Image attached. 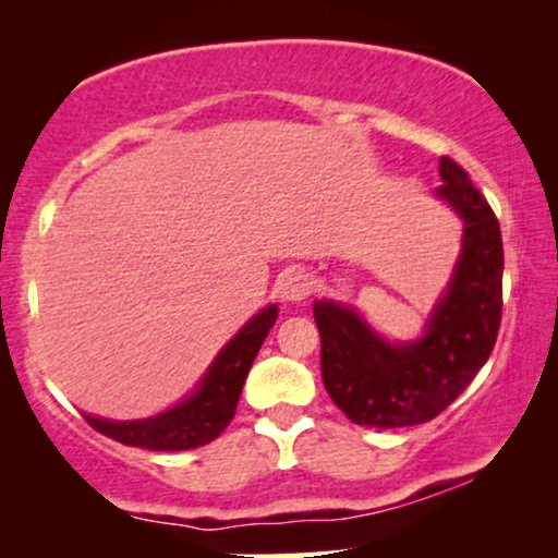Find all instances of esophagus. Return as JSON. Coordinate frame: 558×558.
<instances>
[{
	"mask_svg": "<svg viewBox=\"0 0 558 558\" xmlns=\"http://www.w3.org/2000/svg\"><path fill=\"white\" fill-rule=\"evenodd\" d=\"M312 284H315V281H312L310 274L289 271V274H284V279L279 281V294H281V300H287V302H302L310 296Z\"/></svg>",
	"mask_w": 558,
	"mask_h": 558,
	"instance_id": "obj_1",
	"label": "esophagus"
}]
</instances>
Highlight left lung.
Here are the masks:
<instances>
[{"mask_svg": "<svg viewBox=\"0 0 558 558\" xmlns=\"http://www.w3.org/2000/svg\"><path fill=\"white\" fill-rule=\"evenodd\" d=\"M437 195L464 220L462 254L424 338L391 345L355 310L315 302L323 380L350 422L399 429L432 422L493 353L502 312V239L490 203L454 159L441 157Z\"/></svg>", "mask_w": 558, "mask_h": 558, "instance_id": "8db88e82", "label": "left lung"}]
</instances>
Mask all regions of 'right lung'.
<instances>
[{"mask_svg":"<svg viewBox=\"0 0 558 558\" xmlns=\"http://www.w3.org/2000/svg\"><path fill=\"white\" fill-rule=\"evenodd\" d=\"M277 304H271L243 325L241 332L213 361L197 391L174 409L140 422H106L88 414L86 422L121 445L155 449V452H182V449L208 445L231 424L251 363L277 323Z\"/></svg>","mask_w":558,"mask_h":558,"instance_id":"right-lung-1","label":"right lung"}]
</instances>
